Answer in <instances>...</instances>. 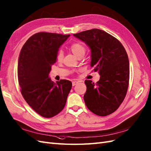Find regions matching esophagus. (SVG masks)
<instances>
[{
  "mask_svg": "<svg viewBox=\"0 0 151 151\" xmlns=\"http://www.w3.org/2000/svg\"><path fill=\"white\" fill-rule=\"evenodd\" d=\"M78 82H76V81H73V82H72V85H73V86H76V84H78Z\"/></svg>",
  "mask_w": 151,
  "mask_h": 151,
  "instance_id": "esophagus-1",
  "label": "esophagus"
}]
</instances>
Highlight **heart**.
<instances>
[{
  "label": "heart",
  "instance_id": "obj_1",
  "mask_svg": "<svg viewBox=\"0 0 151 151\" xmlns=\"http://www.w3.org/2000/svg\"><path fill=\"white\" fill-rule=\"evenodd\" d=\"M70 49H71L73 53L74 54L77 58L79 57L80 56H83L85 55L86 51V48L85 47V45L80 42H76L73 44ZM63 57H64V53H63V52L62 51H60L57 55L58 60H62Z\"/></svg>",
  "mask_w": 151,
  "mask_h": 151
}]
</instances>
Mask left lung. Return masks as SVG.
<instances>
[{"label": "left lung", "mask_w": 151, "mask_h": 151, "mask_svg": "<svg viewBox=\"0 0 151 151\" xmlns=\"http://www.w3.org/2000/svg\"><path fill=\"white\" fill-rule=\"evenodd\" d=\"M73 36L91 50V66L99 71L100 80L94 84L86 80L84 101L89 109L100 116L117 109L124 101L129 80V61L120 42L106 31L92 29Z\"/></svg>", "instance_id": "left-lung-1"}]
</instances>
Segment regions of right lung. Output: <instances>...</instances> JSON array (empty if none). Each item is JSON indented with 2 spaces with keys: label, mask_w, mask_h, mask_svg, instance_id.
Instances as JSON below:
<instances>
[{
  "label": "right lung",
  "mask_w": 151,
  "mask_h": 151,
  "mask_svg": "<svg viewBox=\"0 0 151 151\" xmlns=\"http://www.w3.org/2000/svg\"><path fill=\"white\" fill-rule=\"evenodd\" d=\"M70 35L40 32L24 44L18 60L21 93L33 109L44 118H51L64 108L72 83L60 80L54 83L49 76L57 60L60 45Z\"/></svg>",
  "instance_id": "right-lung-1"
}]
</instances>
